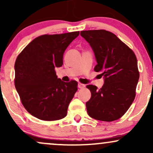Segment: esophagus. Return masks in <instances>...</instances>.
I'll list each match as a JSON object with an SVG mask.
<instances>
[{"label": "esophagus", "instance_id": "1", "mask_svg": "<svg viewBox=\"0 0 153 153\" xmlns=\"http://www.w3.org/2000/svg\"><path fill=\"white\" fill-rule=\"evenodd\" d=\"M78 88H85V85L80 82V83H78Z\"/></svg>", "mask_w": 153, "mask_h": 153}]
</instances>
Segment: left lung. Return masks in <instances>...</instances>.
<instances>
[{
  "mask_svg": "<svg viewBox=\"0 0 153 153\" xmlns=\"http://www.w3.org/2000/svg\"><path fill=\"white\" fill-rule=\"evenodd\" d=\"M80 35L90 44L97 65L94 71L101 72L104 85L98 89L88 85L91 99L86 102L88 115L95 119L112 122L127 112L136 96L140 73L132 50L108 31L88 30Z\"/></svg>",
  "mask_w": 153,
  "mask_h": 153,
  "instance_id": "1",
  "label": "left lung"
}]
</instances>
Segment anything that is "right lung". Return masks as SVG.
Returning <instances> with one entry per match:
<instances>
[{"label":"right lung","mask_w":153,"mask_h":153,"mask_svg":"<svg viewBox=\"0 0 153 153\" xmlns=\"http://www.w3.org/2000/svg\"><path fill=\"white\" fill-rule=\"evenodd\" d=\"M80 32L44 34L33 39L15 62L14 83L26 110L37 119L59 120L66 117L78 82H63L54 68L63 64V54Z\"/></svg>","instance_id":"add662e5"}]
</instances>
